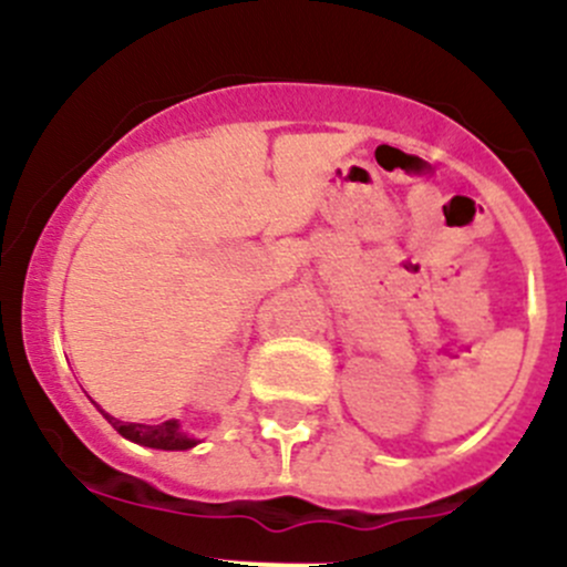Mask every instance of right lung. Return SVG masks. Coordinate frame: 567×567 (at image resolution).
<instances>
[{"label": "right lung", "instance_id": "add662e5", "mask_svg": "<svg viewBox=\"0 0 567 567\" xmlns=\"http://www.w3.org/2000/svg\"><path fill=\"white\" fill-rule=\"evenodd\" d=\"M101 414L106 416L109 425H112L120 436L128 439V442H134V444H142V447L192 450L199 444L197 439H192L188 433L181 431V422L177 420H167V422H162V425H142V422L117 420V416L106 414V411H101Z\"/></svg>", "mask_w": 567, "mask_h": 567}]
</instances>
